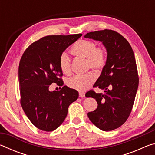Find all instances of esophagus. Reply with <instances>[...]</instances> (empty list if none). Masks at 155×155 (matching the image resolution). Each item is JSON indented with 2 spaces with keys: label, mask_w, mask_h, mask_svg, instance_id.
Masks as SVG:
<instances>
[{
  "label": "esophagus",
  "mask_w": 155,
  "mask_h": 155,
  "mask_svg": "<svg viewBox=\"0 0 155 155\" xmlns=\"http://www.w3.org/2000/svg\"><path fill=\"white\" fill-rule=\"evenodd\" d=\"M79 97L81 98H84V97H85V93L81 92V91H80V92H79Z\"/></svg>",
  "instance_id": "obj_1"
}]
</instances>
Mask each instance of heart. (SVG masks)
<instances>
[{
    "label": "heart",
    "mask_w": 155,
    "mask_h": 155,
    "mask_svg": "<svg viewBox=\"0 0 155 155\" xmlns=\"http://www.w3.org/2000/svg\"><path fill=\"white\" fill-rule=\"evenodd\" d=\"M72 53L74 56L86 59L87 68L101 70L103 68L107 61V52L103 47H97L93 41L80 40L73 44L71 48ZM59 65L61 71L64 74L71 73V63L67 52H63L59 58ZM96 75L92 72L85 74L75 75L67 81L69 87L79 91H84L95 82Z\"/></svg>",
    "instance_id": "b5f03b06"
}]
</instances>
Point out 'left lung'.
Here are the masks:
<instances>
[{"label": "left lung", "instance_id": "left-lung-1", "mask_svg": "<svg viewBox=\"0 0 155 155\" xmlns=\"http://www.w3.org/2000/svg\"><path fill=\"white\" fill-rule=\"evenodd\" d=\"M84 37L101 41L107 53L106 64L93 86L104 90V94L90 90L85 94L98 103L96 109L89 112L87 116L99 129L114 130L127 121L137 91L139 78L134 53L128 41L116 31H97Z\"/></svg>", "mask_w": 155, "mask_h": 155}]
</instances>
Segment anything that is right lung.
<instances>
[{
	"label": "right lung",
	"instance_id": "add662e5",
	"mask_svg": "<svg viewBox=\"0 0 155 155\" xmlns=\"http://www.w3.org/2000/svg\"><path fill=\"white\" fill-rule=\"evenodd\" d=\"M82 34L48 35L26 49L18 68L20 103L31 123L41 130L52 131L67 116L70 104L77 100V90L64 86L49 90L52 83L64 85L59 65L60 54Z\"/></svg>",
	"mask_w": 155,
	"mask_h": 155
}]
</instances>
